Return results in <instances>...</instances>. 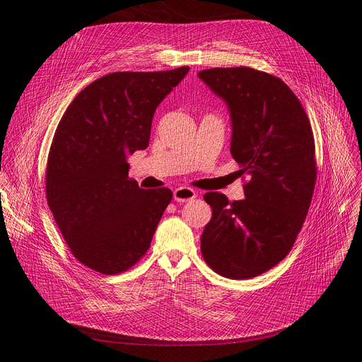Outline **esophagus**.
I'll return each instance as SVG.
<instances>
[{"mask_svg": "<svg viewBox=\"0 0 362 362\" xmlns=\"http://www.w3.org/2000/svg\"><path fill=\"white\" fill-rule=\"evenodd\" d=\"M197 197V192L191 187H186V186H180L177 189H175L173 192V198L177 202H187V201H192Z\"/></svg>", "mask_w": 362, "mask_h": 362, "instance_id": "34e87169", "label": "esophagus"}]
</instances>
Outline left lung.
I'll use <instances>...</instances> for the list:
<instances>
[{
	"mask_svg": "<svg viewBox=\"0 0 362 362\" xmlns=\"http://www.w3.org/2000/svg\"><path fill=\"white\" fill-rule=\"evenodd\" d=\"M199 79L230 114V152L245 185V199L208 192L213 217L201 252L223 277L251 279L289 254L307 217L317 167L310 120L296 95L276 76L251 67L208 69Z\"/></svg>",
	"mask_w": 362,
	"mask_h": 362,
	"instance_id": "8db88e82",
	"label": "left lung"
}]
</instances>
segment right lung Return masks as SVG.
<instances>
[{
  "instance_id": "1",
  "label": "right lung",
  "mask_w": 362,
  "mask_h": 362,
  "mask_svg": "<svg viewBox=\"0 0 362 362\" xmlns=\"http://www.w3.org/2000/svg\"><path fill=\"white\" fill-rule=\"evenodd\" d=\"M187 71L103 76L79 92L55 130L47 201L71 254L95 272L117 274L139 261L173 197L130 180L127 158L148 146L157 107Z\"/></svg>"
}]
</instances>
